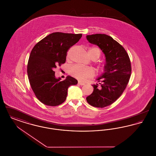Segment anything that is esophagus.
Returning <instances> with one entry per match:
<instances>
[{"label": "esophagus", "instance_id": "1", "mask_svg": "<svg viewBox=\"0 0 156 156\" xmlns=\"http://www.w3.org/2000/svg\"><path fill=\"white\" fill-rule=\"evenodd\" d=\"M78 84L80 85H85V83L84 82H82L81 81H78Z\"/></svg>", "mask_w": 156, "mask_h": 156}]
</instances>
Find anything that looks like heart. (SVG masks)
Masks as SVG:
<instances>
[{
	"label": "heart",
	"mask_w": 156,
	"mask_h": 156,
	"mask_svg": "<svg viewBox=\"0 0 156 156\" xmlns=\"http://www.w3.org/2000/svg\"><path fill=\"white\" fill-rule=\"evenodd\" d=\"M88 54L92 59L97 60L101 57L102 51L98 47H90L88 49ZM100 68L102 71H104L105 69V65L101 66ZM69 74L80 80L84 81L93 77L95 75V72L92 68L75 65L69 68Z\"/></svg>",
	"instance_id": "obj_1"
}]
</instances>
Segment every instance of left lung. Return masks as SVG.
Listing matches in <instances>:
<instances>
[{
	"label": "left lung",
	"instance_id": "left-lung-1",
	"mask_svg": "<svg viewBox=\"0 0 156 156\" xmlns=\"http://www.w3.org/2000/svg\"><path fill=\"white\" fill-rule=\"evenodd\" d=\"M87 38L101 49L106 61L105 73L97 79L99 84L92 85L94 91L87 101L92 106L105 108L114 103L126 89L131 76L130 60L123 47L109 36L95 34Z\"/></svg>",
	"mask_w": 156,
	"mask_h": 156
}]
</instances>
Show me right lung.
<instances>
[{
    "label": "right lung",
    "instance_id": "1",
    "mask_svg": "<svg viewBox=\"0 0 156 156\" xmlns=\"http://www.w3.org/2000/svg\"><path fill=\"white\" fill-rule=\"evenodd\" d=\"M82 34L52 33L33 48L27 64V75L31 89L43 104L55 106L66 99L68 88L78 81L68 76L64 81L55 76L54 69L66 61L67 51L81 38Z\"/></svg>",
    "mask_w": 156,
    "mask_h": 156
}]
</instances>
